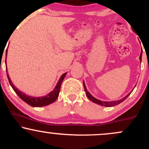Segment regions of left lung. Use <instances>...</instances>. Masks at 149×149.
I'll return each mask as SVG.
<instances>
[{
	"mask_svg": "<svg viewBox=\"0 0 149 149\" xmlns=\"http://www.w3.org/2000/svg\"><path fill=\"white\" fill-rule=\"evenodd\" d=\"M141 54H142V51L141 52V54H140V57H139V59L140 61H141ZM83 86H84V89H85V94H86V96L88 97V99L90 100H91L92 102H93L94 103H96V104H100V105H102V106H104V107H114V106H116V105H118L119 104H120L121 102H123L124 100H125L126 99H127V97L129 96L131 94V92H132V90L130 92V93H129L127 96H125L124 97V98L121 99V100H118V101H113V102H102V101H100L99 100H97V99L95 98L94 97H92L91 95L90 94V92H89L88 90H87L86 89V87H85V83H83Z\"/></svg>",
	"mask_w": 149,
	"mask_h": 149,
	"instance_id": "obj_1",
	"label": "left lung"
}]
</instances>
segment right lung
<instances>
[{
  "mask_svg": "<svg viewBox=\"0 0 149 149\" xmlns=\"http://www.w3.org/2000/svg\"><path fill=\"white\" fill-rule=\"evenodd\" d=\"M6 56H7V51H6ZM66 73H64L62 76H61L60 79L58 81L57 85L54 88V90L49 93L48 95H46L45 97H30L28 95H25L24 93H22V92H20L19 90H18L17 88H16L14 86V85L12 83L11 80L8 75V73H7V76H8V80H9V83L10 85L12 86L14 91L16 92L17 95H18L20 98L22 99L24 102H25L26 103L28 104L29 105H30L31 107H44V106L49 105V104L53 103L54 102H55L56 100L59 97V90L61 88V85L62 83L63 80H64L65 76H66Z\"/></svg>",
  "mask_w": 149,
  "mask_h": 149,
  "instance_id": "1",
  "label": "right lung"
}]
</instances>
